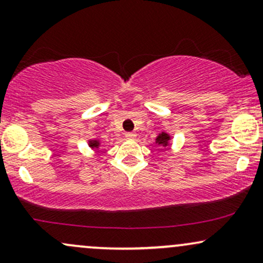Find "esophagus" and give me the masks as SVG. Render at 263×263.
Here are the masks:
<instances>
[{"label": "esophagus", "instance_id": "obj_1", "mask_svg": "<svg viewBox=\"0 0 263 263\" xmlns=\"http://www.w3.org/2000/svg\"><path fill=\"white\" fill-rule=\"evenodd\" d=\"M125 137L127 138V140H136V134L134 132H129V134H126Z\"/></svg>", "mask_w": 263, "mask_h": 263}]
</instances>
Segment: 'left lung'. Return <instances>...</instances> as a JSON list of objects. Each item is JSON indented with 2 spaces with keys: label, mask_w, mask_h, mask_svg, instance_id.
<instances>
[{
  "label": "left lung",
  "mask_w": 263,
  "mask_h": 263,
  "mask_svg": "<svg viewBox=\"0 0 263 263\" xmlns=\"http://www.w3.org/2000/svg\"><path fill=\"white\" fill-rule=\"evenodd\" d=\"M171 140H172V136L168 134V132L162 131L161 134H158V136H157L155 142H156V144H158V146H161V147H164L165 148V147L170 146Z\"/></svg>",
  "instance_id": "obj_1"
}]
</instances>
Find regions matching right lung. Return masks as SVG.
Wrapping results in <instances>:
<instances>
[{
    "label": "right lung",
    "mask_w": 263,
    "mask_h": 263,
    "mask_svg": "<svg viewBox=\"0 0 263 263\" xmlns=\"http://www.w3.org/2000/svg\"><path fill=\"white\" fill-rule=\"evenodd\" d=\"M101 144H102V142L99 137L90 138V140H87V146H89L91 149H99L100 148Z\"/></svg>",
    "instance_id": "obj_1"
}]
</instances>
